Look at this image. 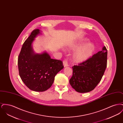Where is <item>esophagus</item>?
<instances>
[{"instance_id": "1", "label": "esophagus", "mask_w": 123, "mask_h": 123, "mask_svg": "<svg viewBox=\"0 0 123 123\" xmlns=\"http://www.w3.org/2000/svg\"><path fill=\"white\" fill-rule=\"evenodd\" d=\"M63 65H64V67H67V66H69L68 64V63H67V61L66 60H64L63 61Z\"/></svg>"}]
</instances>
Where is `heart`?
<instances>
[{"label":"heart","instance_id":"obj_1","mask_svg":"<svg viewBox=\"0 0 123 123\" xmlns=\"http://www.w3.org/2000/svg\"><path fill=\"white\" fill-rule=\"evenodd\" d=\"M87 39L75 42L68 47L70 50H76L73 54V61L76 63H82L90 58L95 50V46L92 42L85 43Z\"/></svg>","mask_w":123,"mask_h":123}]
</instances>
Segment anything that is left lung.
I'll return each mask as SVG.
<instances>
[{
    "label": "left lung",
    "mask_w": 123,
    "mask_h": 123,
    "mask_svg": "<svg viewBox=\"0 0 123 123\" xmlns=\"http://www.w3.org/2000/svg\"><path fill=\"white\" fill-rule=\"evenodd\" d=\"M107 51L105 46L87 61L72 67L69 81L76 92L83 93L93 90L100 81L107 65Z\"/></svg>",
    "instance_id": "obj_1"
}]
</instances>
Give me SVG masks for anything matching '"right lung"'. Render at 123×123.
<instances>
[{"mask_svg":"<svg viewBox=\"0 0 123 123\" xmlns=\"http://www.w3.org/2000/svg\"><path fill=\"white\" fill-rule=\"evenodd\" d=\"M39 29L33 30L24 42L18 58L20 76L26 86L36 92H43L52 85L56 74L64 67L63 62L54 59L46 51L35 53L32 43L38 35Z\"/></svg>","mask_w":123,"mask_h":123,"instance_id":"add662e5","label":"right lung"}]
</instances>
